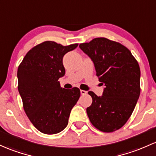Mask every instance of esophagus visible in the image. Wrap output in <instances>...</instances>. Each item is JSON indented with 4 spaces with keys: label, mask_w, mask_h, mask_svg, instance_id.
Returning a JSON list of instances; mask_svg holds the SVG:
<instances>
[{
    "label": "esophagus",
    "mask_w": 156,
    "mask_h": 156,
    "mask_svg": "<svg viewBox=\"0 0 156 156\" xmlns=\"http://www.w3.org/2000/svg\"><path fill=\"white\" fill-rule=\"evenodd\" d=\"M87 93V91H85V90H81V95H86V94Z\"/></svg>",
    "instance_id": "34e87169"
}]
</instances>
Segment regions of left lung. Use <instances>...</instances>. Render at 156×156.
I'll return each mask as SVG.
<instances>
[{
	"label": "left lung",
	"mask_w": 156,
	"mask_h": 156,
	"mask_svg": "<svg viewBox=\"0 0 156 156\" xmlns=\"http://www.w3.org/2000/svg\"><path fill=\"white\" fill-rule=\"evenodd\" d=\"M79 47L93 61L98 81L105 87L101 96L88 92L92 103L87 108V115L100 131L117 130L129 119L139 98L138 61L126 47L105 37L94 38Z\"/></svg>",
	"instance_id": "left-lung-1"
}]
</instances>
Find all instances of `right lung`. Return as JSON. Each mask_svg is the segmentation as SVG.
I'll return each instance as SVG.
<instances>
[{
    "label": "right lung",
    "mask_w": 156,
    "mask_h": 156,
    "mask_svg": "<svg viewBox=\"0 0 156 156\" xmlns=\"http://www.w3.org/2000/svg\"><path fill=\"white\" fill-rule=\"evenodd\" d=\"M78 45L44 41L31 49L18 66V88L23 109L44 134H56L67 126L71 109L80 98L79 89L65 90L58 81L65 75L63 57Z\"/></svg>",
    "instance_id": "right-lung-1"
}]
</instances>
